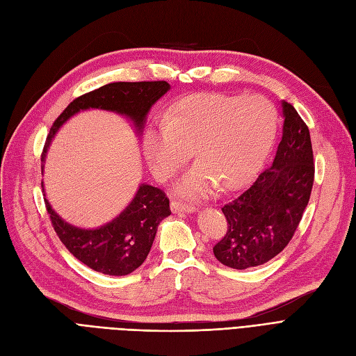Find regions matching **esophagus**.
Instances as JSON below:
<instances>
[{
  "instance_id": "esophagus-1",
  "label": "esophagus",
  "mask_w": 356,
  "mask_h": 356,
  "mask_svg": "<svg viewBox=\"0 0 356 356\" xmlns=\"http://www.w3.org/2000/svg\"><path fill=\"white\" fill-rule=\"evenodd\" d=\"M195 209L196 208L192 204H185V202H180V201L171 202V211H173V213H193Z\"/></svg>"
}]
</instances>
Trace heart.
I'll return each mask as SVG.
<instances>
[{
    "mask_svg": "<svg viewBox=\"0 0 356 356\" xmlns=\"http://www.w3.org/2000/svg\"><path fill=\"white\" fill-rule=\"evenodd\" d=\"M277 123V110L262 95H189L175 104L165 122L147 129L143 151L163 181L175 177L193 151L198 164L176 192L201 198L217 183L234 189L251 179L271 148Z\"/></svg>",
    "mask_w": 356,
    "mask_h": 356,
    "instance_id": "obj_1",
    "label": "heart"
}]
</instances>
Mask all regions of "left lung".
Returning <instances> with one entry per match:
<instances>
[{"label":"left lung","mask_w":356,"mask_h":356,"mask_svg":"<svg viewBox=\"0 0 356 356\" xmlns=\"http://www.w3.org/2000/svg\"><path fill=\"white\" fill-rule=\"evenodd\" d=\"M283 135L273 163L222 205L227 232L213 251L222 266L246 270L266 264L293 238L314 183L309 129L292 104L282 102Z\"/></svg>","instance_id":"8db88e82"}]
</instances>
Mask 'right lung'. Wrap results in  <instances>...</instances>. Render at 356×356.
<instances>
[{
  "mask_svg": "<svg viewBox=\"0 0 356 356\" xmlns=\"http://www.w3.org/2000/svg\"><path fill=\"white\" fill-rule=\"evenodd\" d=\"M170 89L165 81L114 82L73 99L49 129L42 161L56 131L76 113L88 108L108 110L129 117L138 134L152 105ZM44 192V189H42ZM51 225L63 245L89 268L108 275H126L147 259L158 225L171 214L167 195L151 185H140L134 201L111 222L94 230L65 222L45 198Z\"/></svg>",
  "mask_w": 356,
  "mask_h": 356,
  "instance_id": "1",
  "label": "right lung"
}]
</instances>
